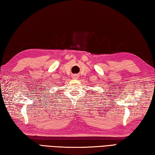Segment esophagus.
I'll return each instance as SVG.
<instances>
[{
  "label": "esophagus",
  "instance_id": "34e87169",
  "mask_svg": "<svg viewBox=\"0 0 155 155\" xmlns=\"http://www.w3.org/2000/svg\"><path fill=\"white\" fill-rule=\"evenodd\" d=\"M72 78H73V79H78V75H72Z\"/></svg>",
  "mask_w": 155,
  "mask_h": 155
}]
</instances>
